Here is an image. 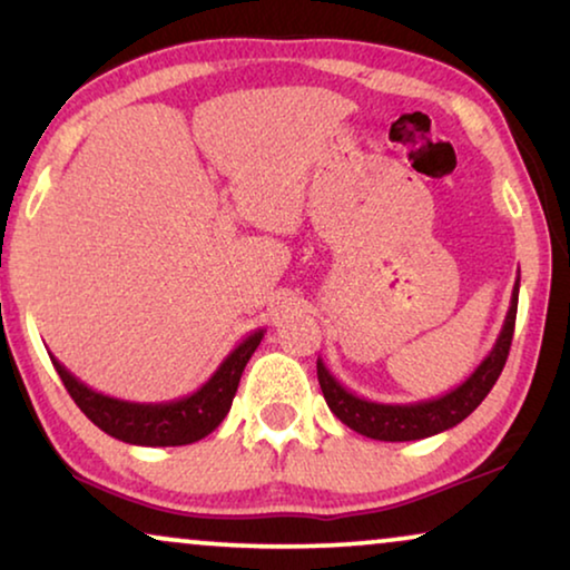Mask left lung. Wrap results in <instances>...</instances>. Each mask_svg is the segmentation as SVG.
<instances>
[{"mask_svg":"<svg viewBox=\"0 0 570 570\" xmlns=\"http://www.w3.org/2000/svg\"><path fill=\"white\" fill-rule=\"evenodd\" d=\"M517 306H519V277L513 283L511 306L509 314L503 318L501 332L490 353L482 357V363L466 376L462 384L451 389V392L433 396V400H420L407 404H389V402H373L365 396H357L340 384L326 368L322 357L316 361L318 384H322L324 400L330 410L337 415L347 428L355 433L365 435V439L376 441H420L428 435L443 433L449 428L462 423L466 415H472L485 400L490 389L501 376L505 357H509L511 340H513V324H517Z\"/></svg>","mask_w":570,"mask_h":570,"instance_id":"1","label":"left lung"}]
</instances>
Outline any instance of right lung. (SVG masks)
I'll list each match as a JSON object with an SVG mask.
<instances>
[{
  "label": "right lung",
  "mask_w": 570,
  "mask_h": 570,
  "mask_svg": "<svg viewBox=\"0 0 570 570\" xmlns=\"http://www.w3.org/2000/svg\"><path fill=\"white\" fill-rule=\"evenodd\" d=\"M262 337L264 330L248 334L197 392L170 402H127L100 394L72 376L51 353L49 355L69 396L100 431L135 446H186L213 433L228 415L240 373L254 350L259 347Z\"/></svg>",
  "instance_id": "1"
}]
</instances>
